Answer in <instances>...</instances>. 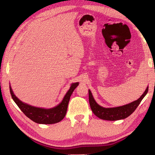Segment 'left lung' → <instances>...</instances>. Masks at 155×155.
Wrapping results in <instances>:
<instances>
[{
    "instance_id": "obj_1",
    "label": "left lung",
    "mask_w": 155,
    "mask_h": 155,
    "mask_svg": "<svg viewBox=\"0 0 155 155\" xmlns=\"http://www.w3.org/2000/svg\"><path fill=\"white\" fill-rule=\"evenodd\" d=\"M147 92L148 87L145 89V92L139 99L133 102H131L130 104L121 107L104 108L97 104L94 99L91 91L88 90L89 104H90V106L93 113L100 119L109 121L122 120L127 118L136 110L140 104V102L143 100V98L147 94Z\"/></svg>"
}]
</instances>
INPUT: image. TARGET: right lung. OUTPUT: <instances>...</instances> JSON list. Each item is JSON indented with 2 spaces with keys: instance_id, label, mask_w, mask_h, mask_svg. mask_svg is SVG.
<instances>
[{
  "instance_id": "add662e5",
  "label": "right lung",
  "mask_w": 155,
  "mask_h": 155,
  "mask_svg": "<svg viewBox=\"0 0 155 155\" xmlns=\"http://www.w3.org/2000/svg\"><path fill=\"white\" fill-rule=\"evenodd\" d=\"M78 82L72 83L61 103L51 109H43V108L33 107L25 104L18 100L14 94L10 86V91L12 99L28 118L37 124H53L59 122L64 118L67 113L70 96H71L74 89L78 86Z\"/></svg>"
}]
</instances>
